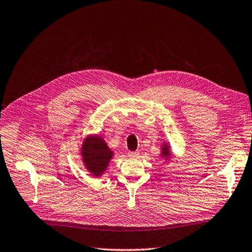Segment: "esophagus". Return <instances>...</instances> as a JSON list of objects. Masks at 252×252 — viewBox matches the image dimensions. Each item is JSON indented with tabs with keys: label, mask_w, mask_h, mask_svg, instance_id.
Instances as JSON below:
<instances>
[{
	"label": "esophagus",
	"mask_w": 252,
	"mask_h": 252,
	"mask_svg": "<svg viewBox=\"0 0 252 252\" xmlns=\"http://www.w3.org/2000/svg\"><path fill=\"white\" fill-rule=\"evenodd\" d=\"M127 155L130 158H136V157H138L139 154H138V152H128Z\"/></svg>",
	"instance_id": "34e87169"
}]
</instances>
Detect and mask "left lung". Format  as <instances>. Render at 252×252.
<instances>
[{
  "label": "left lung",
  "instance_id": "8db88e82",
  "mask_svg": "<svg viewBox=\"0 0 252 252\" xmlns=\"http://www.w3.org/2000/svg\"><path fill=\"white\" fill-rule=\"evenodd\" d=\"M162 155L166 156V157L170 156V151H169V149L166 145H163V147H162Z\"/></svg>",
  "mask_w": 252,
  "mask_h": 252
}]
</instances>
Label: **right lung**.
Masks as SVG:
<instances>
[{
    "label": "right lung",
    "instance_id": "obj_1",
    "mask_svg": "<svg viewBox=\"0 0 252 252\" xmlns=\"http://www.w3.org/2000/svg\"><path fill=\"white\" fill-rule=\"evenodd\" d=\"M81 155L86 169L92 172L93 175L99 176L105 171L112 159L113 152L101 137L91 136L83 142Z\"/></svg>",
    "mask_w": 252,
    "mask_h": 252
}]
</instances>
